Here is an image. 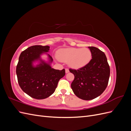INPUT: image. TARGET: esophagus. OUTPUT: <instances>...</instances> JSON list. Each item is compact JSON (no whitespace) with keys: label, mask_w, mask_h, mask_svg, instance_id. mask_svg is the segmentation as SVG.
Segmentation results:
<instances>
[{"label":"esophagus","mask_w":131,"mask_h":131,"mask_svg":"<svg viewBox=\"0 0 131 131\" xmlns=\"http://www.w3.org/2000/svg\"><path fill=\"white\" fill-rule=\"evenodd\" d=\"M65 71H66V73H68L69 72V70L68 68H66L65 69Z\"/></svg>","instance_id":"esophagus-1"}]
</instances>
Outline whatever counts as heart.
I'll return each mask as SVG.
<instances>
[{
  "mask_svg": "<svg viewBox=\"0 0 131 131\" xmlns=\"http://www.w3.org/2000/svg\"><path fill=\"white\" fill-rule=\"evenodd\" d=\"M57 57L59 61L68 62V65L74 69L81 68L87 65L92 58L91 50L84 48H67L59 50Z\"/></svg>",
  "mask_w": 131,
  "mask_h": 131,
  "instance_id": "obj_1",
  "label": "heart"
}]
</instances>
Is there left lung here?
Masks as SVG:
<instances>
[{"label": "left lung", "instance_id": "obj_1", "mask_svg": "<svg viewBox=\"0 0 131 131\" xmlns=\"http://www.w3.org/2000/svg\"><path fill=\"white\" fill-rule=\"evenodd\" d=\"M92 59L85 66L79 69H69L74 75L71 84L73 92L79 98L91 100L104 92L108 84L110 67L105 53L96 47H89Z\"/></svg>", "mask_w": 131, "mask_h": 131}]
</instances>
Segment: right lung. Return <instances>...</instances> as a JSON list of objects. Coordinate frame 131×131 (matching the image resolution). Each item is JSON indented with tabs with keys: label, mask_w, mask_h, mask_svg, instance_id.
<instances>
[{
	"label": "right lung",
	"mask_w": 131,
	"mask_h": 131,
	"mask_svg": "<svg viewBox=\"0 0 131 131\" xmlns=\"http://www.w3.org/2000/svg\"><path fill=\"white\" fill-rule=\"evenodd\" d=\"M49 46H31L21 52L16 67L18 84L23 92L30 97L42 100L50 96L56 90L58 82L65 75V69L56 70L40 59V55L47 52ZM50 62L53 59L48 54ZM41 63L36 67L32 66L35 60Z\"/></svg>",
	"instance_id": "add662e5"
}]
</instances>
